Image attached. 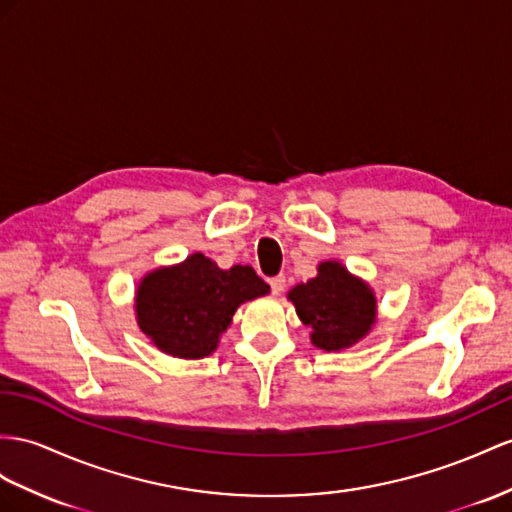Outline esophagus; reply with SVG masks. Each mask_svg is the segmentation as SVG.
<instances>
[{
    "mask_svg": "<svg viewBox=\"0 0 512 512\" xmlns=\"http://www.w3.org/2000/svg\"><path fill=\"white\" fill-rule=\"evenodd\" d=\"M268 283H270L272 294H281L283 287H285V277H283V274H277V277H272Z\"/></svg>",
    "mask_w": 512,
    "mask_h": 512,
    "instance_id": "1",
    "label": "esophagus"
}]
</instances>
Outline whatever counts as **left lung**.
Segmentation results:
<instances>
[{
	"mask_svg": "<svg viewBox=\"0 0 512 512\" xmlns=\"http://www.w3.org/2000/svg\"><path fill=\"white\" fill-rule=\"evenodd\" d=\"M300 320L311 326V342L331 352L348 348L370 331L376 300L368 285L355 279L337 261H324L318 277L290 292Z\"/></svg>",
	"mask_w": 512,
	"mask_h": 512,
	"instance_id": "left-lung-1",
	"label": "left lung"
}]
</instances>
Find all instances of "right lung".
Returning <instances> with one entry per match:
<instances>
[{
    "instance_id": "right-lung-1",
    "label": "right lung",
    "mask_w": 512,
    "mask_h": 512,
    "mask_svg": "<svg viewBox=\"0 0 512 512\" xmlns=\"http://www.w3.org/2000/svg\"><path fill=\"white\" fill-rule=\"evenodd\" d=\"M268 292V283L251 266L220 270L196 253L144 277L136 296L138 324L166 355L201 359L216 350L235 309Z\"/></svg>"
}]
</instances>
